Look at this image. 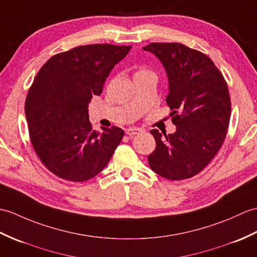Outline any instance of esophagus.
Wrapping results in <instances>:
<instances>
[{"instance_id":"34e87169","label":"esophagus","mask_w":257,"mask_h":257,"mask_svg":"<svg viewBox=\"0 0 257 257\" xmlns=\"http://www.w3.org/2000/svg\"><path fill=\"white\" fill-rule=\"evenodd\" d=\"M142 132H143V130H141L139 127H128L125 130V133H126L128 136H133L136 134H140Z\"/></svg>"}]
</instances>
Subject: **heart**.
<instances>
[{"mask_svg": "<svg viewBox=\"0 0 257 257\" xmlns=\"http://www.w3.org/2000/svg\"><path fill=\"white\" fill-rule=\"evenodd\" d=\"M146 73H152L151 71H148L146 68H140V69L135 72V76H141V75H146Z\"/></svg>", "mask_w": 257, "mask_h": 257, "instance_id": "obj_1", "label": "heart"}]
</instances>
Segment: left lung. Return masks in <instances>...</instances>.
Here are the masks:
<instances>
[{"label": "left lung", "mask_w": 257, "mask_h": 257, "mask_svg": "<svg viewBox=\"0 0 257 257\" xmlns=\"http://www.w3.org/2000/svg\"><path fill=\"white\" fill-rule=\"evenodd\" d=\"M143 49L166 69V102L176 125L174 134L151 131L156 148L148 164L166 179L191 178L212 161L225 140L231 115L226 81L206 54L182 44L152 43Z\"/></svg>", "instance_id": "obj_1"}]
</instances>
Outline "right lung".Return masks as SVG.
Returning <instances> with one entry per match:
<instances>
[{
    "mask_svg": "<svg viewBox=\"0 0 257 257\" xmlns=\"http://www.w3.org/2000/svg\"><path fill=\"white\" fill-rule=\"evenodd\" d=\"M131 46L92 44L49 58L34 79L25 101L32 145L49 172L80 182L98 175L121 143L117 126L92 131L88 104Z\"/></svg>",
    "mask_w": 257,
    "mask_h": 257,
    "instance_id": "right-lung-1",
    "label": "right lung"
}]
</instances>
